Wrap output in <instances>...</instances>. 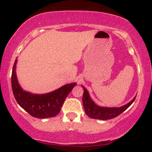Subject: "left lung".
<instances>
[{"instance_id": "8db88e82", "label": "left lung", "mask_w": 152, "mask_h": 152, "mask_svg": "<svg viewBox=\"0 0 152 152\" xmlns=\"http://www.w3.org/2000/svg\"><path fill=\"white\" fill-rule=\"evenodd\" d=\"M82 86L84 89V94L82 96L84 109L86 114L92 119L108 120L119 116L134 102L136 98L135 96L134 99H133L129 102L121 107H102L95 104L91 99L87 90L83 86Z\"/></svg>"}]
</instances>
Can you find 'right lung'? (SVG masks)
<instances>
[{
	"label": "right lung",
	"instance_id": "1",
	"mask_svg": "<svg viewBox=\"0 0 152 152\" xmlns=\"http://www.w3.org/2000/svg\"><path fill=\"white\" fill-rule=\"evenodd\" d=\"M15 61L11 76L12 90L17 103L31 116L38 119L55 117L60 111L61 106L76 83L66 84L49 93L34 94L22 89L17 80Z\"/></svg>",
	"mask_w": 152,
	"mask_h": 152
}]
</instances>
